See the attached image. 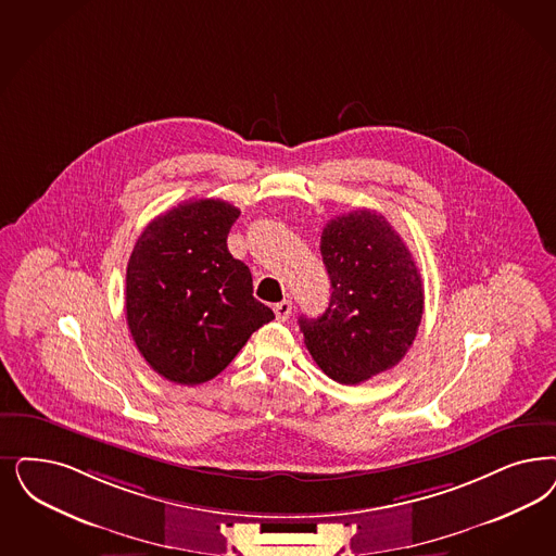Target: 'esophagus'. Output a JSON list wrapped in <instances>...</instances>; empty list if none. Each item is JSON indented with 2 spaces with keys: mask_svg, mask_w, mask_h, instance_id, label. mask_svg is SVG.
<instances>
[{
  "mask_svg": "<svg viewBox=\"0 0 556 556\" xmlns=\"http://www.w3.org/2000/svg\"><path fill=\"white\" fill-rule=\"evenodd\" d=\"M273 309H275V318H277L279 323H286L289 318V314H291V302H289V300H283V302L275 304Z\"/></svg>",
  "mask_w": 556,
  "mask_h": 556,
  "instance_id": "obj_1",
  "label": "esophagus"
}]
</instances>
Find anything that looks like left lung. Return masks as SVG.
I'll use <instances>...</instances> for the list:
<instances>
[{"mask_svg":"<svg viewBox=\"0 0 556 556\" xmlns=\"http://www.w3.org/2000/svg\"><path fill=\"white\" fill-rule=\"evenodd\" d=\"M330 304L300 318L309 355L334 382L355 386L403 359L422 318L421 273L396 230L376 211L330 219L320 238Z\"/></svg>","mask_w":556,"mask_h":556,"instance_id":"obj_1","label":"left lung"}]
</instances>
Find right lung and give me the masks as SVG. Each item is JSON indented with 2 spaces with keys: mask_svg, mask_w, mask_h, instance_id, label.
Wrapping results in <instances>:
<instances>
[{
  "mask_svg": "<svg viewBox=\"0 0 556 556\" xmlns=\"http://www.w3.org/2000/svg\"><path fill=\"white\" fill-rule=\"evenodd\" d=\"M240 210L187 201L141 231L127 265L125 309L153 371L182 386L213 380L275 314L252 295L250 268L228 250Z\"/></svg>",
  "mask_w": 556,
  "mask_h": 556,
  "instance_id": "right-lung-1",
  "label": "right lung"
}]
</instances>
